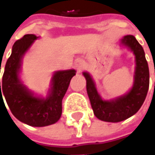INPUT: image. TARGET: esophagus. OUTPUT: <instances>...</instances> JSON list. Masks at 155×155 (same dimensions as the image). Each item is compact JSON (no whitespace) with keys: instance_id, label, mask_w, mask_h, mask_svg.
Listing matches in <instances>:
<instances>
[{"instance_id":"esophagus-1","label":"esophagus","mask_w":155,"mask_h":155,"mask_svg":"<svg viewBox=\"0 0 155 155\" xmlns=\"http://www.w3.org/2000/svg\"><path fill=\"white\" fill-rule=\"evenodd\" d=\"M74 67H75L78 72H81L84 68V67H85V63H84V61L81 59H77L75 61V62H74Z\"/></svg>"}]
</instances>
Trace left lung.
<instances>
[{"instance_id":"8db88e82","label":"left lung","mask_w":155,"mask_h":155,"mask_svg":"<svg viewBox=\"0 0 155 155\" xmlns=\"http://www.w3.org/2000/svg\"><path fill=\"white\" fill-rule=\"evenodd\" d=\"M121 45L130 50L136 59L134 83L127 94L113 99L104 100L99 95L90 74L83 72L94 115L99 120L104 122L117 123L136 114L146 99L149 87V69L143 48L133 35L124 36L121 39Z\"/></svg>"}]
</instances>
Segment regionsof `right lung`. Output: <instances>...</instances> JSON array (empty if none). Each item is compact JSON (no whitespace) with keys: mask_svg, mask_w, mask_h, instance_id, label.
Masks as SVG:
<instances>
[{"mask_svg":"<svg viewBox=\"0 0 155 155\" xmlns=\"http://www.w3.org/2000/svg\"><path fill=\"white\" fill-rule=\"evenodd\" d=\"M38 38L34 34H26L14 43L5 66L2 88L0 82V100L5 97L11 112L20 122L33 127H44L60 119L61 101L76 71L68 69L54 73L46 98L36 96L29 91L20 81L19 72L23 56Z\"/></svg>","mask_w":155,"mask_h":155,"instance_id":"obj_1","label":"right lung"}]
</instances>
